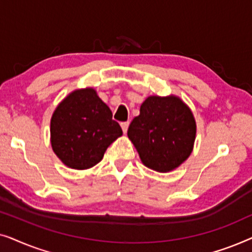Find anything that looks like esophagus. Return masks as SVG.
Returning a JSON list of instances; mask_svg holds the SVG:
<instances>
[{
	"instance_id": "obj_1",
	"label": "esophagus",
	"mask_w": 252,
	"mask_h": 252,
	"mask_svg": "<svg viewBox=\"0 0 252 252\" xmlns=\"http://www.w3.org/2000/svg\"><path fill=\"white\" fill-rule=\"evenodd\" d=\"M120 126H122V128H123V132H124V133H126V132H127V129H128L129 122H124V123L120 124Z\"/></svg>"
}]
</instances>
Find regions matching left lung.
<instances>
[{
  "instance_id": "1",
  "label": "left lung",
  "mask_w": 252,
  "mask_h": 252,
  "mask_svg": "<svg viewBox=\"0 0 252 252\" xmlns=\"http://www.w3.org/2000/svg\"><path fill=\"white\" fill-rule=\"evenodd\" d=\"M127 135L147 167L166 173L190 156L196 122L191 110L178 96H149L130 123Z\"/></svg>"
}]
</instances>
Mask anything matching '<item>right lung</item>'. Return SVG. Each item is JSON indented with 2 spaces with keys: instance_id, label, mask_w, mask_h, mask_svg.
Instances as JSON below:
<instances>
[{
  "instance_id": "1",
  "label": "right lung",
  "mask_w": 252,
  "mask_h": 252,
  "mask_svg": "<svg viewBox=\"0 0 252 252\" xmlns=\"http://www.w3.org/2000/svg\"><path fill=\"white\" fill-rule=\"evenodd\" d=\"M123 135L112 112L93 88L77 89L62 101L50 120L54 153L74 170L91 168L105 150Z\"/></svg>"
}]
</instances>
